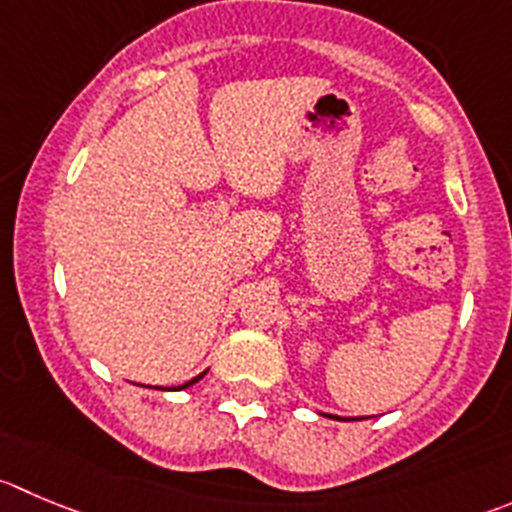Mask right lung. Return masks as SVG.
I'll return each mask as SVG.
<instances>
[{
    "mask_svg": "<svg viewBox=\"0 0 512 512\" xmlns=\"http://www.w3.org/2000/svg\"><path fill=\"white\" fill-rule=\"evenodd\" d=\"M201 377H203V374H201ZM201 377L191 379V382H186V384H180V387H178V389H186V387H191V384H196V382H198V379H201Z\"/></svg>",
    "mask_w": 512,
    "mask_h": 512,
    "instance_id": "right-lung-1",
    "label": "right lung"
}]
</instances>
